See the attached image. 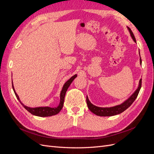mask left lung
Instances as JSON below:
<instances>
[{
	"label": "left lung",
	"mask_w": 154,
	"mask_h": 154,
	"mask_svg": "<svg viewBox=\"0 0 154 154\" xmlns=\"http://www.w3.org/2000/svg\"><path fill=\"white\" fill-rule=\"evenodd\" d=\"M127 29L130 32V36L134 40V42L136 43V38H135V36L133 34L132 31H131L128 27H127ZM139 57H140V53H139ZM141 59L140 57V64L141 65ZM141 83H142V79L141 78L139 82V85L137 88V89L134 91L133 94L130 96L128 98H127L125 101H124L122 103H121L120 105H116L114 106H111V107H99L97 106L94 105H93L91 103V102L88 100V97L87 96V104L88 109H89L92 113H94V114L97 116H112L115 115H118L121 113H122L123 112H124L125 110H127L128 107L131 105L133 102L135 101V100L136 99V97H137V95L139 92V91H140L141 88Z\"/></svg>",
	"instance_id": "1"
}]
</instances>
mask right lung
<instances>
[{
    "label": "right lung",
    "mask_w": 154,
    "mask_h": 154,
    "mask_svg": "<svg viewBox=\"0 0 154 154\" xmlns=\"http://www.w3.org/2000/svg\"><path fill=\"white\" fill-rule=\"evenodd\" d=\"M77 77V74H75V75L72 76L71 78L69 79V80H67L66 83H64V85L62 87V89L61 91V92H60V103L57 107H49V106H40V107H35V108H31V107L27 106L23 104L22 102L20 100L19 97H18V94H17V92H15V88H14V86L13 85V81H12V87H13V89L14 92H15V94L17 97V98L18 100L20 101V103L22 105V106L24 107V108L30 112L31 114L35 115L36 116H39V117H48V116H52L54 115L57 114L60 112V111L62 110V107L63 106V103H64V99H65V96H66V93L70 85L71 84V83L72 81Z\"/></svg>",
    "instance_id": "right-lung-1"
}]
</instances>
